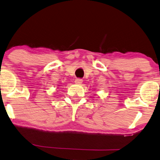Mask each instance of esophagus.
<instances>
[{
    "label": "esophagus",
    "mask_w": 160,
    "mask_h": 160,
    "mask_svg": "<svg viewBox=\"0 0 160 160\" xmlns=\"http://www.w3.org/2000/svg\"><path fill=\"white\" fill-rule=\"evenodd\" d=\"M75 84L80 85V84H81V83L82 82V79H80V78H77V79H75Z\"/></svg>",
    "instance_id": "obj_1"
}]
</instances>
